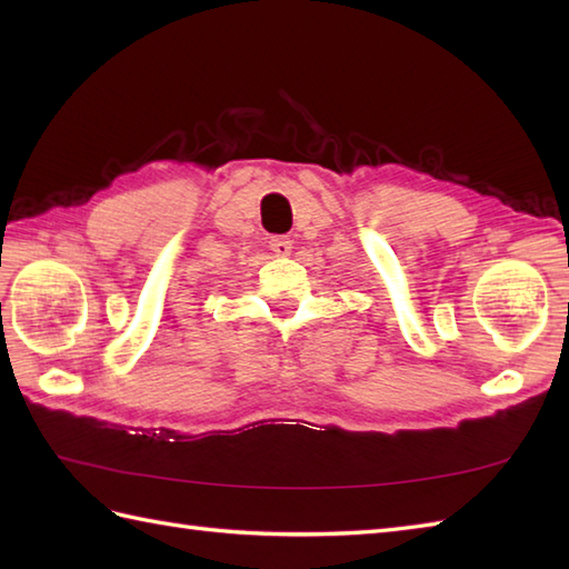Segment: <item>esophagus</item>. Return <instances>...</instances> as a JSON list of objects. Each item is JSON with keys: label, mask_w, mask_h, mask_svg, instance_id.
<instances>
[{"label": "esophagus", "mask_w": 569, "mask_h": 569, "mask_svg": "<svg viewBox=\"0 0 569 569\" xmlns=\"http://www.w3.org/2000/svg\"><path fill=\"white\" fill-rule=\"evenodd\" d=\"M269 247H271V251L276 253V257H291L293 239H288V237H271V239H269Z\"/></svg>", "instance_id": "esophagus-1"}]
</instances>
